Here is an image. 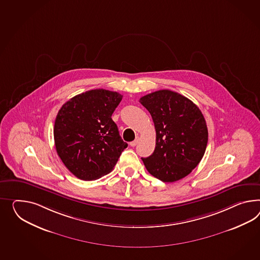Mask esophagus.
I'll return each mask as SVG.
<instances>
[{"mask_svg":"<svg viewBox=\"0 0 260 260\" xmlns=\"http://www.w3.org/2000/svg\"><path fill=\"white\" fill-rule=\"evenodd\" d=\"M139 143V140L137 139V140H134V141H132V142H130V146L131 147H135L137 144Z\"/></svg>","mask_w":260,"mask_h":260,"instance_id":"1","label":"esophagus"}]
</instances>
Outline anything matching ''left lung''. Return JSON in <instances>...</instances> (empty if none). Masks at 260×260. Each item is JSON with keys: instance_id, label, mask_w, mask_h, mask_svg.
Segmentation results:
<instances>
[{"instance_id": "left-lung-1", "label": "left lung", "mask_w": 260, "mask_h": 260, "mask_svg": "<svg viewBox=\"0 0 260 260\" xmlns=\"http://www.w3.org/2000/svg\"><path fill=\"white\" fill-rule=\"evenodd\" d=\"M140 103L151 114L156 133L153 153L141 158L147 171L167 183L186 177L207 149V122L199 107L169 89L147 94Z\"/></svg>"}]
</instances>
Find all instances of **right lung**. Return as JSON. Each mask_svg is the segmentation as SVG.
I'll return each mask as SVG.
<instances>
[{
	"label": "right lung",
	"instance_id": "1",
	"mask_svg": "<svg viewBox=\"0 0 260 260\" xmlns=\"http://www.w3.org/2000/svg\"><path fill=\"white\" fill-rule=\"evenodd\" d=\"M122 95L103 88L78 94L60 108L53 128L57 154L81 180H96L112 171L126 148L111 116Z\"/></svg>",
	"mask_w": 260,
	"mask_h": 260
}]
</instances>
